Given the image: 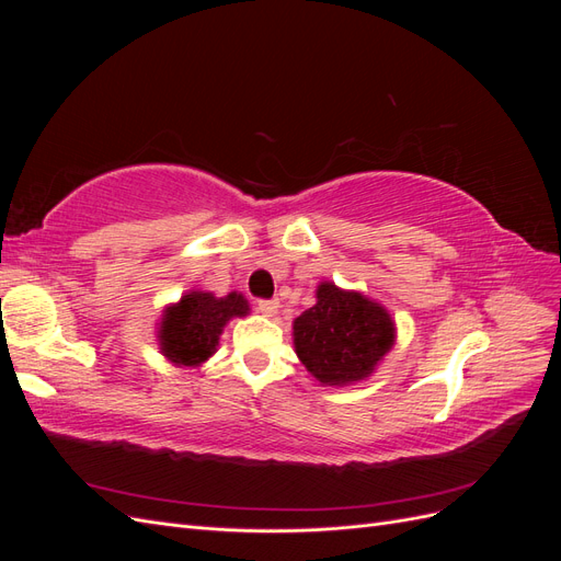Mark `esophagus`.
<instances>
[{
	"label": "esophagus",
	"instance_id": "34e87169",
	"mask_svg": "<svg viewBox=\"0 0 561 561\" xmlns=\"http://www.w3.org/2000/svg\"><path fill=\"white\" fill-rule=\"evenodd\" d=\"M278 309H280L278 299H262V301L257 304V311H260L262 316H266V318H274V316L278 313Z\"/></svg>",
	"mask_w": 561,
	"mask_h": 561
}]
</instances>
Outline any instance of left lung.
Masks as SVG:
<instances>
[{
  "instance_id": "obj_1",
  "label": "left lung",
  "mask_w": 561,
  "mask_h": 561,
  "mask_svg": "<svg viewBox=\"0 0 561 561\" xmlns=\"http://www.w3.org/2000/svg\"><path fill=\"white\" fill-rule=\"evenodd\" d=\"M398 328L383 304L332 280L316 287V304L293 320V344L320 386L367 381L396 346Z\"/></svg>"
}]
</instances>
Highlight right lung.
<instances>
[{
    "mask_svg": "<svg viewBox=\"0 0 561 561\" xmlns=\"http://www.w3.org/2000/svg\"><path fill=\"white\" fill-rule=\"evenodd\" d=\"M248 313L250 304L241 293L215 297L192 287L161 311L157 322L159 351L175 367H201L215 355L229 320Z\"/></svg>",
    "mask_w": 561,
    "mask_h": 561,
    "instance_id": "obj_1",
    "label": "right lung"
}]
</instances>
